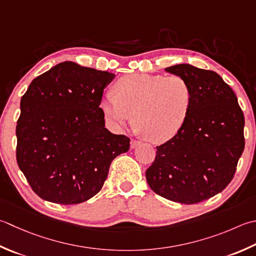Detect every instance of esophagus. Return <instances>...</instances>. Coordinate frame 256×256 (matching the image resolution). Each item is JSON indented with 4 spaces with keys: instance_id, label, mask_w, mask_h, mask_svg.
<instances>
[{
    "instance_id": "esophagus-1",
    "label": "esophagus",
    "mask_w": 256,
    "mask_h": 256,
    "mask_svg": "<svg viewBox=\"0 0 256 256\" xmlns=\"http://www.w3.org/2000/svg\"><path fill=\"white\" fill-rule=\"evenodd\" d=\"M138 145H140V142L136 141V140H131V143H130V148L133 150L136 146H138Z\"/></svg>"
}]
</instances>
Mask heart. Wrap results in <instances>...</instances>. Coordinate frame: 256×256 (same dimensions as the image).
<instances>
[{
  "label": "heart",
  "instance_id": "b5f03b06",
  "mask_svg": "<svg viewBox=\"0 0 256 256\" xmlns=\"http://www.w3.org/2000/svg\"><path fill=\"white\" fill-rule=\"evenodd\" d=\"M192 90L180 75L131 74L115 84V94L106 93L101 108L106 122L121 130L133 123L148 142L162 144L176 135L186 121Z\"/></svg>",
  "mask_w": 256,
  "mask_h": 256
}]
</instances>
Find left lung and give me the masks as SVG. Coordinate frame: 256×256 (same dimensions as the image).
<instances>
[{
  "instance_id": "1",
  "label": "left lung",
  "mask_w": 256,
  "mask_h": 256,
  "mask_svg": "<svg viewBox=\"0 0 256 256\" xmlns=\"http://www.w3.org/2000/svg\"><path fill=\"white\" fill-rule=\"evenodd\" d=\"M192 90L183 128L156 148L145 176L153 191L182 204L205 201L232 181L244 150V115L233 90L218 73L182 63L165 68Z\"/></svg>"
}]
</instances>
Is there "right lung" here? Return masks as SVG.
I'll use <instances>...</instances> for the list:
<instances>
[{"instance_id":"1","label":"right lung","mask_w":256,"mask_h":256,"mask_svg":"<svg viewBox=\"0 0 256 256\" xmlns=\"http://www.w3.org/2000/svg\"><path fill=\"white\" fill-rule=\"evenodd\" d=\"M115 74L62 62L35 78L21 98L16 161L45 201L78 204L102 188L130 138L105 128L100 104Z\"/></svg>"}]
</instances>
